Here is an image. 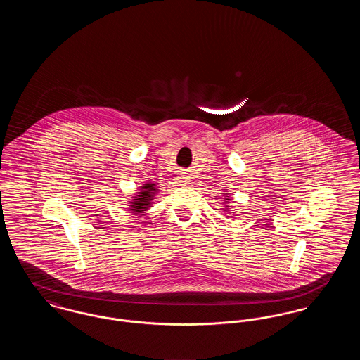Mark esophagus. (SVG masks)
I'll return each instance as SVG.
<instances>
[{"instance_id": "obj_1", "label": "esophagus", "mask_w": 360, "mask_h": 360, "mask_svg": "<svg viewBox=\"0 0 360 360\" xmlns=\"http://www.w3.org/2000/svg\"><path fill=\"white\" fill-rule=\"evenodd\" d=\"M179 179H181V181H179V182H181V185H188V176H181V178H179Z\"/></svg>"}]
</instances>
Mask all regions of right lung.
Segmentation results:
<instances>
[{"mask_svg": "<svg viewBox=\"0 0 360 360\" xmlns=\"http://www.w3.org/2000/svg\"><path fill=\"white\" fill-rule=\"evenodd\" d=\"M144 190H141L139 194V197L136 198V201H134V204L131 205V207L134 209V212H143L146 210L148 205H150V201L153 198V194H154V184H147L146 186H143Z\"/></svg>", "mask_w": 360, "mask_h": 360, "instance_id": "add662e5", "label": "right lung"}]
</instances>
